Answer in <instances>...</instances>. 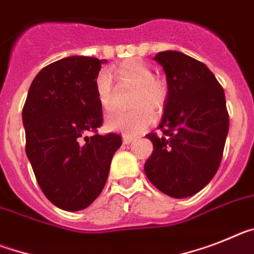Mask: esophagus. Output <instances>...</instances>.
<instances>
[{
  "instance_id": "34e87169",
  "label": "esophagus",
  "mask_w": 254,
  "mask_h": 254,
  "mask_svg": "<svg viewBox=\"0 0 254 254\" xmlns=\"http://www.w3.org/2000/svg\"><path fill=\"white\" fill-rule=\"evenodd\" d=\"M133 140H134V137H131V135H127V134H125V135H123V142L125 144L131 143Z\"/></svg>"
}]
</instances>
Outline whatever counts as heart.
Wrapping results in <instances>:
<instances>
[{
	"instance_id": "1",
	"label": "heart",
	"mask_w": 254,
	"mask_h": 254,
	"mask_svg": "<svg viewBox=\"0 0 254 254\" xmlns=\"http://www.w3.org/2000/svg\"><path fill=\"white\" fill-rule=\"evenodd\" d=\"M111 76L120 84L133 86L130 106L131 111H116L108 115L106 125L110 130L127 134H138L150 127L153 121L151 110H159L167 97V86L163 81L155 77L152 68L146 62L130 58L111 69ZM98 101L104 110L114 106V89L107 74H99L95 81Z\"/></svg>"
}]
</instances>
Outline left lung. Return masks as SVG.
Listing matches in <instances>:
<instances>
[{
    "label": "left lung",
    "mask_w": 254,
    "mask_h": 254,
    "mask_svg": "<svg viewBox=\"0 0 254 254\" xmlns=\"http://www.w3.org/2000/svg\"><path fill=\"white\" fill-rule=\"evenodd\" d=\"M167 74L168 94L156 133L147 134L153 151L144 173L168 196L195 195L212 181L229 133L225 91L204 63L180 51L157 53Z\"/></svg>",
    "instance_id": "left-lung-1"
}]
</instances>
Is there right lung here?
I'll list each match as a JSON object with an SVG mask.
<instances>
[{
	"label": "right lung",
	"instance_id": "obj_1",
	"mask_svg": "<svg viewBox=\"0 0 254 254\" xmlns=\"http://www.w3.org/2000/svg\"><path fill=\"white\" fill-rule=\"evenodd\" d=\"M103 63L74 55L46 65L23 107L27 157L42 192L63 210L85 209L97 199L123 144L119 134L97 133L103 115L95 81Z\"/></svg>",
	"mask_w": 254,
	"mask_h": 254
}]
</instances>
